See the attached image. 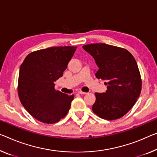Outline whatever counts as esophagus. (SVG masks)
I'll return each instance as SVG.
<instances>
[{"label":"esophagus","mask_w":157,"mask_h":157,"mask_svg":"<svg viewBox=\"0 0 157 157\" xmlns=\"http://www.w3.org/2000/svg\"><path fill=\"white\" fill-rule=\"evenodd\" d=\"M78 93L79 94H81V95H85V94H86V92H83V91H81V90L78 91Z\"/></svg>","instance_id":"34e87169"}]
</instances>
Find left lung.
I'll use <instances>...</instances> for the list:
<instances>
[{"mask_svg":"<svg viewBox=\"0 0 157 157\" xmlns=\"http://www.w3.org/2000/svg\"><path fill=\"white\" fill-rule=\"evenodd\" d=\"M98 67L95 76L105 81L107 90L95 93L93 112L103 119L115 120L133 107L140 95L142 81L133 56L127 50L105 43L83 45Z\"/></svg>","mask_w":157,"mask_h":157,"instance_id":"1","label":"left lung"}]
</instances>
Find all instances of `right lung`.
<instances>
[{"instance_id": "obj_1", "label": "right lung", "mask_w": 157, "mask_h": 157, "mask_svg": "<svg viewBox=\"0 0 157 157\" xmlns=\"http://www.w3.org/2000/svg\"><path fill=\"white\" fill-rule=\"evenodd\" d=\"M77 47H52L27 55L20 66L18 95L35 119L55 124L67 114L74 95L55 90V81L63 76Z\"/></svg>"}]
</instances>
